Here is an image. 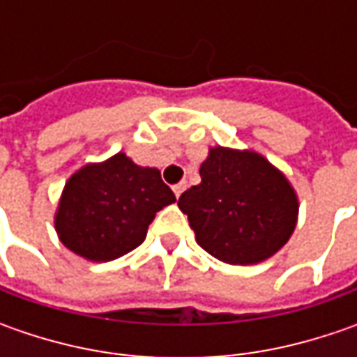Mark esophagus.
Masks as SVG:
<instances>
[{
  "instance_id": "34e87169",
  "label": "esophagus",
  "mask_w": 357,
  "mask_h": 357,
  "mask_svg": "<svg viewBox=\"0 0 357 357\" xmlns=\"http://www.w3.org/2000/svg\"><path fill=\"white\" fill-rule=\"evenodd\" d=\"M185 188H186V183H178V185H174L172 186V192H174V197L178 199L183 192H185Z\"/></svg>"
}]
</instances>
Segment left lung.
<instances>
[{
    "instance_id": "8db88e82",
    "label": "left lung",
    "mask_w": 357,
    "mask_h": 357,
    "mask_svg": "<svg viewBox=\"0 0 357 357\" xmlns=\"http://www.w3.org/2000/svg\"><path fill=\"white\" fill-rule=\"evenodd\" d=\"M200 185L178 199L200 248L227 262H264L290 240L298 222L294 186L254 151L211 146Z\"/></svg>"
}]
</instances>
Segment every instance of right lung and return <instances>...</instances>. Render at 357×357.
I'll list each match as a JSON object with an SVG mask.
<instances>
[{
  "label": "right lung",
  "instance_id": "right-lung-1",
  "mask_svg": "<svg viewBox=\"0 0 357 357\" xmlns=\"http://www.w3.org/2000/svg\"><path fill=\"white\" fill-rule=\"evenodd\" d=\"M174 200L158 169L139 167L117 153L69 176L55 213V230L77 256L109 262L135 250L155 214Z\"/></svg>",
  "mask_w": 357,
  "mask_h": 357
}]
</instances>
